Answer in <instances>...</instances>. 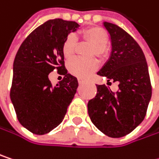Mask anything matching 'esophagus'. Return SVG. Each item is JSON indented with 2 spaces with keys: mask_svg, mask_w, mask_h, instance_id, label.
I'll return each mask as SVG.
<instances>
[{
  "mask_svg": "<svg viewBox=\"0 0 159 159\" xmlns=\"http://www.w3.org/2000/svg\"><path fill=\"white\" fill-rule=\"evenodd\" d=\"M78 83H79V84H84V80H82V79H78Z\"/></svg>",
  "mask_w": 159,
  "mask_h": 159,
  "instance_id": "obj_1",
  "label": "esophagus"
}]
</instances>
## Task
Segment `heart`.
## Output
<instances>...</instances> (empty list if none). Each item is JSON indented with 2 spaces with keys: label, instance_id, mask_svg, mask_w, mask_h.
Masks as SVG:
<instances>
[{
  "label": "heart",
  "instance_id": "obj_1",
  "mask_svg": "<svg viewBox=\"0 0 159 159\" xmlns=\"http://www.w3.org/2000/svg\"><path fill=\"white\" fill-rule=\"evenodd\" d=\"M83 37L93 44L90 55H96L100 58H104L107 55V43L108 36L106 31L100 27H91L83 32ZM76 46V38L74 34L68 35L63 43V54L65 59H70L75 54ZM98 68V62L95 58L83 59L74 58L68 63L69 72L79 77L88 78L94 71Z\"/></svg>",
  "mask_w": 159,
  "mask_h": 159
}]
</instances>
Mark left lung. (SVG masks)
Returning <instances> with one entry per match:
<instances>
[{
  "instance_id": "8db88e82",
  "label": "left lung",
  "mask_w": 159,
  "mask_h": 159,
  "mask_svg": "<svg viewBox=\"0 0 159 159\" xmlns=\"http://www.w3.org/2000/svg\"><path fill=\"white\" fill-rule=\"evenodd\" d=\"M111 43L108 60L97 72L109 81L118 82L112 92L105 84H97V94L88 102L91 121L105 135L122 137L144 120L152 94L149 73L145 54L134 38L119 26L104 22Z\"/></svg>"
}]
</instances>
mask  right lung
Returning a JSON list of instances; mask_svg holds the SVG:
<instances>
[{
	"label": "right lung",
	"mask_w": 159,
	"mask_h": 159,
	"mask_svg": "<svg viewBox=\"0 0 159 159\" xmlns=\"http://www.w3.org/2000/svg\"><path fill=\"white\" fill-rule=\"evenodd\" d=\"M79 26L49 20L28 35L16 53L10 96L19 122L34 134L44 135L58 126L76 93L78 81L65 69L62 47ZM54 69L65 75L56 86L48 77Z\"/></svg>",
	"instance_id": "right-lung-1"
}]
</instances>
